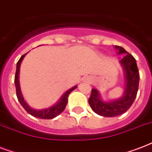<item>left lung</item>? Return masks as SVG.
Wrapping results in <instances>:
<instances>
[{
    "mask_svg": "<svg viewBox=\"0 0 152 152\" xmlns=\"http://www.w3.org/2000/svg\"><path fill=\"white\" fill-rule=\"evenodd\" d=\"M115 48L118 50V54H125L120 61L125 72V88L124 94L118 99L106 102L102 100L99 91L93 88L88 99L92 110L99 115L106 118L116 117L126 112L133 103L139 88L140 74L136 59L121 46H115Z\"/></svg>",
    "mask_w": 152,
    "mask_h": 152,
    "instance_id": "8db88e82",
    "label": "left lung"
}]
</instances>
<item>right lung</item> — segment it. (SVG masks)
<instances>
[{
  "label": "right lung",
  "instance_id": "add662e5",
  "mask_svg": "<svg viewBox=\"0 0 152 152\" xmlns=\"http://www.w3.org/2000/svg\"><path fill=\"white\" fill-rule=\"evenodd\" d=\"M26 54L23 55L22 57H20V59L18 61L17 64H16V72H15V90H16V96H17L18 100L20 102V103L21 104V106L25 109V110L27 111L29 114L33 116V117L41 118V119H53V118H56L57 116H58L60 113H61L64 111V110L65 109V106H66L67 103H68V98H69V94L72 91L75 90L77 88V86H74L73 88H70L69 90L66 91L61 95V97L58 99V101L55 104H53V106H50L49 108L42 109V110H35V109L30 107V106L27 105V103L24 101V99L23 97L21 90H20V81H19L20 64H21V62H22L23 59V57H25Z\"/></svg>",
  "mask_w": 152,
  "mask_h": 152
}]
</instances>
